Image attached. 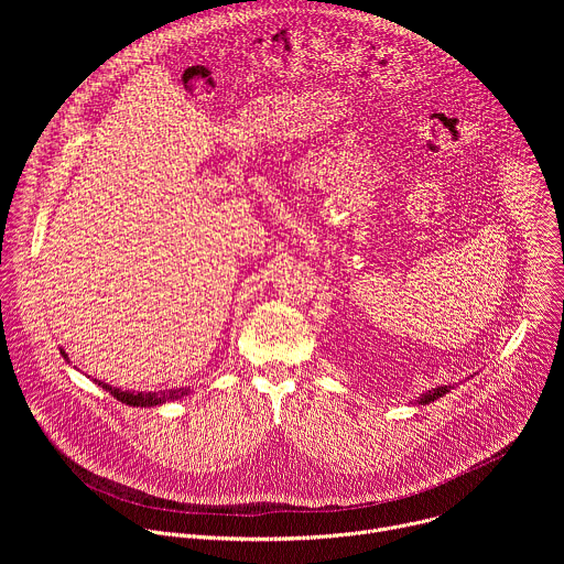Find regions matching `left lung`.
Returning <instances> with one entry per match:
<instances>
[{
	"mask_svg": "<svg viewBox=\"0 0 564 564\" xmlns=\"http://www.w3.org/2000/svg\"><path fill=\"white\" fill-rule=\"evenodd\" d=\"M453 386H437V388H433V390H429V392H424L417 401L420 404H431V401H435V399H440V397H444L448 390H451Z\"/></svg>",
	"mask_w": 564,
	"mask_h": 564,
	"instance_id": "left-lung-1",
	"label": "left lung"
}]
</instances>
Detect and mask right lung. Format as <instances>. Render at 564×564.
Here are the masks:
<instances>
[{
	"mask_svg": "<svg viewBox=\"0 0 564 564\" xmlns=\"http://www.w3.org/2000/svg\"><path fill=\"white\" fill-rule=\"evenodd\" d=\"M62 352V357L68 361V357H66V352L64 350H59ZM98 386H102L107 392H111L118 401H122V404H127V406H158V404H165V401H174V399H183L185 394H189L192 392V388H174V390H160V392H131V390H120V388H116V386H109V383H105V381H98V379H94Z\"/></svg>",
	"mask_w": 564,
	"mask_h": 564,
	"instance_id": "add662e5",
	"label": "right lung"
}]
</instances>
